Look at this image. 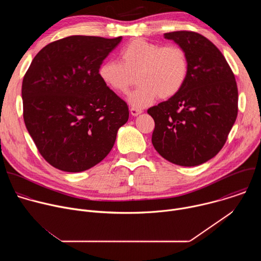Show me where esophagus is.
<instances>
[{"label": "esophagus", "mask_w": 261, "mask_h": 261, "mask_svg": "<svg viewBox=\"0 0 261 261\" xmlns=\"http://www.w3.org/2000/svg\"><path fill=\"white\" fill-rule=\"evenodd\" d=\"M130 113H131V115H132L133 117H137L138 115L142 114V109L137 108V107H131V109H130Z\"/></svg>", "instance_id": "esophagus-1"}]
</instances>
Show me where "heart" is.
<instances>
[{"label": "heart", "mask_w": 261, "mask_h": 261, "mask_svg": "<svg viewBox=\"0 0 261 261\" xmlns=\"http://www.w3.org/2000/svg\"><path fill=\"white\" fill-rule=\"evenodd\" d=\"M120 62L104 61L98 69L101 82L111 91L126 94L136 75L137 89L128 96L134 107L152 103L157 96L168 99L179 92L189 72L186 51L177 45L161 46L134 39L119 53Z\"/></svg>", "instance_id": "b5f03b06"}]
</instances>
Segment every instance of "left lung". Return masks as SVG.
Segmentation results:
<instances>
[{
	"instance_id": "left-lung-1",
	"label": "left lung",
	"mask_w": 261,
	"mask_h": 261,
	"mask_svg": "<svg viewBox=\"0 0 261 261\" xmlns=\"http://www.w3.org/2000/svg\"><path fill=\"white\" fill-rule=\"evenodd\" d=\"M188 57L187 80L177 94L147 109L155 121L152 143L167 161L197 166L224 145L238 116V87L224 56L195 32L164 34Z\"/></svg>"
}]
</instances>
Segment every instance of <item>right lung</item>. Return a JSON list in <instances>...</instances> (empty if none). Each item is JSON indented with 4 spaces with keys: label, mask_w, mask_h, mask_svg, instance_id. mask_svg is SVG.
I'll use <instances>...</instances> for the list:
<instances>
[{
    "label": "right lung",
    "mask_w": 261,
    "mask_h": 261,
    "mask_svg": "<svg viewBox=\"0 0 261 261\" xmlns=\"http://www.w3.org/2000/svg\"><path fill=\"white\" fill-rule=\"evenodd\" d=\"M122 41L70 36L36 55L22 81L25 127L54 167L81 172L101 162L127 123L124 100L98 75L99 66Z\"/></svg>",
    "instance_id": "right-lung-1"
}]
</instances>
